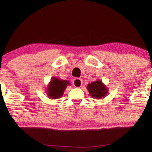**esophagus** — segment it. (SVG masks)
<instances>
[{"instance_id": "1", "label": "esophagus", "mask_w": 152, "mask_h": 152, "mask_svg": "<svg viewBox=\"0 0 152 152\" xmlns=\"http://www.w3.org/2000/svg\"><path fill=\"white\" fill-rule=\"evenodd\" d=\"M73 84H74V86L76 87V88H80L82 85L81 79L76 78L75 79H74V81H73Z\"/></svg>"}]
</instances>
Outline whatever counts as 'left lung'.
I'll return each instance as SVG.
<instances>
[{"label": "left lung", "instance_id": "8db88e82", "mask_svg": "<svg viewBox=\"0 0 152 152\" xmlns=\"http://www.w3.org/2000/svg\"><path fill=\"white\" fill-rule=\"evenodd\" d=\"M86 88L92 98L96 99L104 98L107 95L108 90H109L101 80H96V81L88 83Z\"/></svg>", "mask_w": 152, "mask_h": 152}]
</instances>
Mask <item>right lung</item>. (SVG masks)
Here are the masks:
<instances>
[{
    "label": "right lung",
    "mask_w": 152,
    "mask_h": 152,
    "mask_svg": "<svg viewBox=\"0 0 152 152\" xmlns=\"http://www.w3.org/2000/svg\"><path fill=\"white\" fill-rule=\"evenodd\" d=\"M71 85L67 80H62L57 77H53L47 86V96L51 99L61 98L68 86Z\"/></svg>",
    "instance_id": "1"
}]
</instances>
